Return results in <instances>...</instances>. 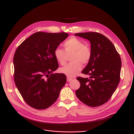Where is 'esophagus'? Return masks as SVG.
Returning <instances> with one entry per match:
<instances>
[{
  "label": "esophagus",
  "mask_w": 134,
  "mask_h": 134,
  "mask_svg": "<svg viewBox=\"0 0 134 134\" xmlns=\"http://www.w3.org/2000/svg\"><path fill=\"white\" fill-rule=\"evenodd\" d=\"M72 79H72V78H70V77H67V81L68 82L71 81Z\"/></svg>",
  "instance_id": "1"
}]
</instances>
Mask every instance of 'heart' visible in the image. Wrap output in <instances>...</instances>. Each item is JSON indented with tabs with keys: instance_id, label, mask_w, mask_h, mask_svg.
I'll list each match as a JSON object with an SVG mask.
<instances>
[{
	"instance_id": "1",
	"label": "heart",
	"mask_w": 134,
	"mask_h": 134,
	"mask_svg": "<svg viewBox=\"0 0 134 134\" xmlns=\"http://www.w3.org/2000/svg\"><path fill=\"white\" fill-rule=\"evenodd\" d=\"M63 46L65 51L60 48H56L54 51V56L58 63L63 66L66 63L67 56L71 54L70 60L72 62L60 68V72L73 77L81 69V63L85 65L89 62L92 52L88 46L84 45L82 41L74 37L66 41Z\"/></svg>"
}]
</instances>
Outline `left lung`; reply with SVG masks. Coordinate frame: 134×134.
<instances>
[{"label": "left lung", "mask_w": 134, "mask_h": 134, "mask_svg": "<svg viewBox=\"0 0 134 134\" xmlns=\"http://www.w3.org/2000/svg\"><path fill=\"white\" fill-rule=\"evenodd\" d=\"M91 43L92 56L82 73L88 74L90 79L78 77L80 88L75 94L83 103L96 107L107 103L111 97L120 80L122 62L113 43L98 32L76 33Z\"/></svg>", "instance_id": "8db88e82"}]
</instances>
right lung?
Wrapping results in <instances>:
<instances>
[{
  "mask_svg": "<svg viewBox=\"0 0 134 134\" xmlns=\"http://www.w3.org/2000/svg\"><path fill=\"white\" fill-rule=\"evenodd\" d=\"M68 35L66 32H35L16 49L14 80L24 101L34 109L51 107L66 83L64 74L52 73L59 67L54 51Z\"/></svg>",
  "mask_w": 134,
  "mask_h": 134,
  "instance_id": "1",
  "label": "right lung"
}]
</instances>
